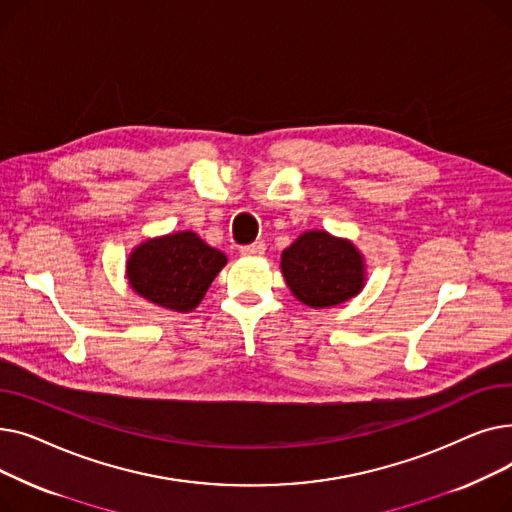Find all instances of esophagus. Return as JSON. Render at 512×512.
I'll use <instances>...</instances> for the list:
<instances>
[{"instance_id":"34e87169","label":"esophagus","mask_w":512,"mask_h":512,"mask_svg":"<svg viewBox=\"0 0 512 512\" xmlns=\"http://www.w3.org/2000/svg\"><path fill=\"white\" fill-rule=\"evenodd\" d=\"M240 253L245 255V257H259V255L265 253V242L263 240H255V242H251V245L242 247Z\"/></svg>"}]
</instances>
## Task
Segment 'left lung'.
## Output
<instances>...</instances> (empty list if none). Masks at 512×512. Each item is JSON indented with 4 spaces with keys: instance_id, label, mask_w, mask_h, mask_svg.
Returning <instances> with one entry per match:
<instances>
[{
    "instance_id": "obj_1",
    "label": "left lung",
    "mask_w": 512,
    "mask_h": 512,
    "mask_svg": "<svg viewBox=\"0 0 512 512\" xmlns=\"http://www.w3.org/2000/svg\"><path fill=\"white\" fill-rule=\"evenodd\" d=\"M282 274L301 303L334 307L363 288V259L353 242L313 230L282 253Z\"/></svg>"
}]
</instances>
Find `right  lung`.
I'll list each match as a JSON object with an SVG mask.
<instances>
[{"mask_svg": "<svg viewBox=\"0 0 512 512\" xmlns=\"http://www.w3.org/2000/svg\"><path fill=\"white\" fill-rule=\"evenodd\" d=\"M226 255L209 247L195 232H178L143 242L128 259V280L147 301L172 311H193Z\"/></svg>", "mask_w": 512, "mask_h": 512, "instance_id": "add662e5", "label": "right lung"}]
</instances>
